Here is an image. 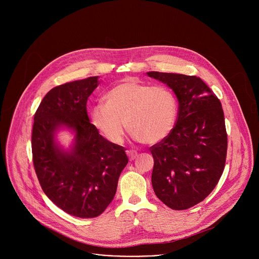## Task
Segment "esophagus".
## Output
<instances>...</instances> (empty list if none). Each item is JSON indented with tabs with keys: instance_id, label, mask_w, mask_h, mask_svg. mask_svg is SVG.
<instances>
[{
	"instance_id": "esophagus-1",
	"label": "esophagus",
	"mask_w": 259,
	"mask_h": 259,
	"mask_svg": "<svg viewBox=\"0 0 259 259\" xmlns=\"http://www.w3.org/2000/svg\"><path fill=\"white\" fill-rule=\"evenodd\" d=\"M127 156L129 157V159H130V161H133V160H135L136 158H137V156H138V154L135 152V151H127Z\"/></svg>"
}]
</instances>
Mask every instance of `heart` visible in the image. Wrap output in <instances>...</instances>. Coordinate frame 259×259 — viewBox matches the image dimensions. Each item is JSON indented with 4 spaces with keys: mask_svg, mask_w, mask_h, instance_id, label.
<instances>
[{
    "mask_svg": "<svg viewBox=\"0 0 259 259\" xmlns=\"http://www.w3.org/2000/svg\"><path fill=\"white\" fill-rule=\"evenodd\" d=\"M90 112L93 127L109 142L123 141L125 129L135 140L155 144L173 129L177 102L165 86L126 79L110 88Z\"/></svg>",
    "mask_w": 259,
    "mask_h": 259,
    "instance_id": "obj_1",
    "label": "heart"
}]
</instances>
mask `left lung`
Segmentation results:
<instances>
[{
    "label": "left lung",
    "mask_w": 259,
    "mask_h": 259,
    "mask_svg": "<svg viewBox=\"0 0 259 259\" xmlns=\"http://www.w3.org/2000/svg\"><path fill=\"white\" fill-rule=\"evenodd\" d=\"M178 100V118L171 132L151 147L152 184L156 196L174 210L202 202L223 175L228 135L219 99L198 77L149 71Z\"/></svg>",
    "instance_id": "8db88e82"
}]
</instances>
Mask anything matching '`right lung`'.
Instances as JSON below:
<instances>
[{
	"instance_id": "right-lung-1",
	"label": "right lung",
	"mask_w": 259,
	"mask_h": 259,
	"mask_svg": "<svg viewBox=\"0 0 259 259\" xmlns=\"http://www.w3.org/2000/svg\"><path fill=\"white\" fill-rule=\"evenodd\" d=\"M98 84V77H90L51 89L33 117L32 161L42 190L57 207L81 218L106 209L128 163L124 147L102 137L90 123L87 100ZM62 127L74 133L68 150L56 141Z\"/></svg>"
}]
</instances>
